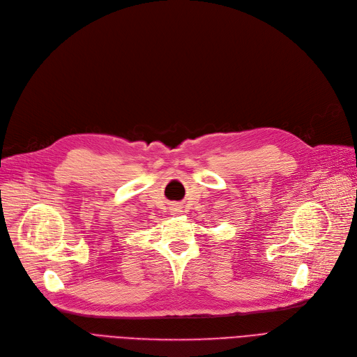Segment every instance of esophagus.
Segmentation results:
<instances>
[{"instance_id":"obj_1","label":"esophagus","mask_w":357,"mask_h":357,"mask_svg":"<svg viewBox=\"0 0 357 357\" xmlns=\"http://www.w3.org/2000/svg\"><path fill=\"white\" fill-rule=\"evenodd\" d=\"M172 211H174V213H179V207H175V208H172Z\"/></svg>"}]
</instances>
